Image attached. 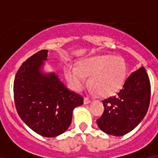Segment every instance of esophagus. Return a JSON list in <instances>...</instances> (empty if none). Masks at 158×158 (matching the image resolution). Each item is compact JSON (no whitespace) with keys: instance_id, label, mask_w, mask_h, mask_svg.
I'll use <instances>...</instances> for the list:
<instances>
[{"instance_id":"1","label":"esophagus","mask_w":158,"mask_h":158,"mask_svg":"<svg viewBox=\"0 0 158 158\" xmlns=\"http://www.w3.org/2000/svg\"><path fill=\"white\" fill-rule=\"evenodd\" d=\"M90 99H88L87 97H85V98H84V104H85V105H87V104H89V103H90Z\"/></svg>"}]
</instances>
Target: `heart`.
<instances>
[{
    "label": "heart",
    "instance_id": "obj_1",
    "mask_svg": "<svg viewBox=\"0 0 158 158\" xmlns=\"http://www.w3.org/2000/svg\"><path fill=\"white\" fill-rule=\"evenodd\" d=\"M66 77L73 89L80 90L85 84V77L93 92L107 97L115 95L121 90L127 77V66L121 57L113 55H98L83 60L78 68L68 67Z\"/></svg>",
    "mask_w": 158,
    "mask_h": 158
}]
</instances>
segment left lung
I'll use <instances>...</instances> for the list:
<instances>
[{"label":"left lung","mask_w":158,"mask_h":158,"mask_svg":"<svg viewBox=\"0 0 158 158\" xmlns=\"http://www.w3.org/2000/svg\"><path fill=\"white\" fill-rule=\"evenodd\" d=\"M151 85L143 67L131 73L123 88L114 97L102 101L103 114L97 125L106 134L123 136L139 125L146 115L150 103Z\"/></svg>","instance_id":"8db88e82"}]
</instances>
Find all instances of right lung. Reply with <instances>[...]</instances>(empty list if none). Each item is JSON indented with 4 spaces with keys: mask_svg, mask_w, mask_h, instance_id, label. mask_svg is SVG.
Returning <instances> with one entry per match:
<instances>
[{
    "mask_svg": "<svg viewBox=\"0 0 158 158\" xmlns=\"http://www.w3.org/2000/svg\"><path fill=\"white\" fill-rule=\"evenodd\" d=\"M48 50H40L20 66L14 81V99L24 123L41 136H58L68 129L82 96L71 91L54 73L41 72Z\"/></svg>",
    "mask_w": 158,
    "mask_h": 158,
    "instance_id": "right-lung-1",
    "label": "right lung"
}]
</instances>
